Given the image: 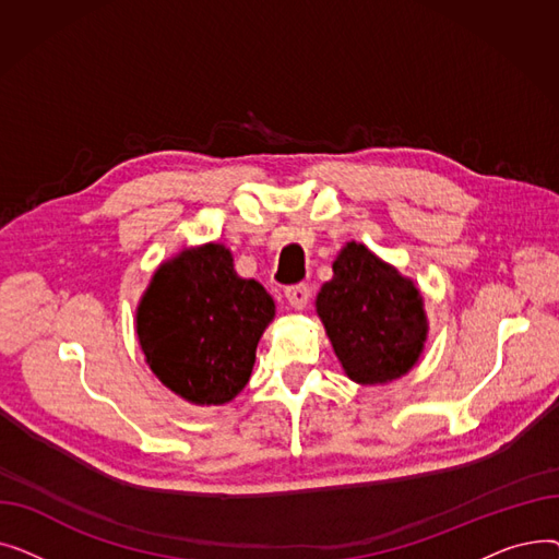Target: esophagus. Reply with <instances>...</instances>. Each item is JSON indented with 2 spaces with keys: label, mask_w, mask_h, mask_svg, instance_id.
I'll return each mask as SVG.
<instances>
[{
  "label": "esophagus",
  "mask_w": 559,
  "mask_h": 559,
  "mask_svg": "<svg viewBox=\"0 0 559 559\" xmlns=\"http://www.w3.org/2000/svg\"><path fill=\"white\" fill-rule=\"evenodd\" d=\"M285 299L295 310H304L310 304V289L308 285H292L285 289Z\"/></svg>",
  "instance_id": "34e87169"
}]
</instances>
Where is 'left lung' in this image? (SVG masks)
<instances>
[{"instance_id": "8db88e82", "label": "left lung", "mask_w": 559, "mask_h": 559, "mask_svg": "<svg viewBox=\"0 0 559 559\" xmlns=\"http://www.w3.org/2000/svg\"><path fill=\"white\" fill-rule=\"evenodd\" d=\"M314 308L344 373L358 385L392 383L424 354L430 326L421 289L362 242L340 249Z\"/></svg>"}]
</instances>
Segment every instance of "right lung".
Listing matches in <instances>:
<instances>
[{"label":"right lung","instance_id":"right-lung-1","mask_svg":"<svg viewBox=\"0 0 559 559\" xmlns=\"http://www.w3.org/2000/svg\"><path fill=\"white\" fill-rule=\"evenodd\" d=\"M276 304L238 276L222 242L188 247L158 264L135 308L144 362L192 405H224L249 383L258 342Z\"/></svg>","mask_w":559,"mask_h":559}]
</instances>
